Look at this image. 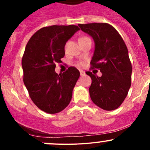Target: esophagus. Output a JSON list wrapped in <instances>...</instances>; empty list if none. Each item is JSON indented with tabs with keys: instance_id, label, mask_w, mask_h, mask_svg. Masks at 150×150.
<instances>
[{
	"instance_id": "1",
	"label": "esophagus",
	"mask_w": 150,
	"mask_h": 150,
	"mask_svg": "<svg viewBox=\"0 0 150 150\" xmlns=\"http://www.w3.org/2000/svg\"><path fill=\"white\" fill-rule=\"evenodd\" d=\"M80 74H81V76H84L86 75V72L83 70H80Z\"/></svg>"
}]
</instances>
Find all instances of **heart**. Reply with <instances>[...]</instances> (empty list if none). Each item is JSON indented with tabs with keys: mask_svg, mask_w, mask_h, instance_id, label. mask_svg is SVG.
Instances as JSON below:
<instances>
[{
	"mask_svg": "<svg viewBox=\"0 0 150 150\" xmlns=\"http://www.w3.org/2000/svg\"><path fill=\"white\" fill-rule=\"evenodd\" d=\"M87 38V37H82V38H81L79 39V40H81V39H83V38ZM79 64H81V65H83V63L82 62H81L79 63Z\"/></svg>",
	"mask_w": 150,
	"mask_h": 150,
	"instance_id": "b5f03b06",
	"label": "heart"
}]
</instances>
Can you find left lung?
<instances>
[{
	"mask_svg": "<svg viewBox=\"0 0 150 150\" xmlns=\"http://www.w3.org/2000/svg\"><path fill=\"white\" fill-rule=\"evenodd\" d=\"M82 31L93 38L95 50L91 69H97L101 77L88 71L91 85L92 102L103 110H114L123 102L131 87L132 66L128 51L118 32L107 23L79 24Z\"/></svg>",
	"mask_w": 150,
	"mask_h": 150,
	"instance_id": "left-lung-1",
	"label": "left lung"
}]
</instances>
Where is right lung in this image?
<instances>
[{
  "instance_id": "add662e5",
  "label": "right lung",
  "mask_w": 150,
  "mask_h": 150,
  "mask_svg": "<svg viewBox=\"0 0 150 150\" xmlns=\"http://www.w3.org/2000/svg\"><path fill=\"white\" fill-rule=\"evenodd\" d=\"M80 28L76 25H52L38 30L29 40L22 59L23 81L33 103L49 114L62 111L70 102L80 77L75 67L57 74L66 42Z\"/></svg>"
}]
</instances>
